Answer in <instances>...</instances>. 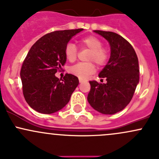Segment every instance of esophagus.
I'll use <instances>...</instances> for the list:
<instances>
[{
	"instance_id": "34e87169",
	"label": "esophagus",
	"mask_w": 159,
	"mask_h": 159,
	"mask_svg": "<svg viewBox=\"0 0 159 159\" xmlns=\"http://www.w3.org/2000/svg\"><path fill=\"white\" fill-rule=\"evenodd\" d=\"M79 81H80V83H84V82H86V81H85V80H82V79H80V80H79Z\"/></svg>"
}]
</instances>
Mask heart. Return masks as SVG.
Here are the masks:
<instances>
[{
    "mask_svg": "<svg viewBox=\"0 0 159 159\" xmlns=\"http://www.w3.org/2000/svg\"><path fill=\"white\" fill-rule=\"evenodd\" d=\"M79 43L82 47L90 50L88 60L94 61L99 66L106 64L109 57V51L106 48L102 47V42L93 35L87 36L81 38ZM65 56L70 62H73L77 57V48L73 43L66 44L65 47ZM70 73L79 77L80 79H86L96 71V66L92 62L78 63L69 69Z\"/></svg>",
    "mask_w": 159,
    "mask_h": 159,
    "instance_id": "1",
    "label": "heart"
}]
</instances>
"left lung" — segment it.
Here are the masks:
<instances>
[{
  "instance_id": "obj_1",
  "label": "left lung",
  "mask_w": 159,
  "mask_h": 159,
  "mask_svg": "<svg viewBox=\"0 0 159 159\" xmlns=\"http://www.w3.org/2000/svg\"><path fill=\"white\" fill-rule=\"evenodd\" d=\"M94 32L109 41L111 55L99 75L106 78V83L89 81L87 100L98 112L112 115L122 110L133 97L139 81L138 57L132 46L122 36L110 31Z\"/></svg>"
}]
</instances>
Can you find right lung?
<instances>
[{"instance_id":"right-lung-1","label":"right lung","mask_w":159,"mask_h":159,"mask_svg":"<svg viewBox=\"0 0 159 159\" xmlns=\"http://www.w3.org/2000/svg\"><path fill=\"white\" fill-rule=\"evenodd\" d=\"M57 30L40 37L31 47L20 70L23 94L32 109L51 114L63 109L70 101L79 80L66 73L63 79L55 76L66 61L65 47L70 39L83 30Z\"/></svg>"}]
</instances>
